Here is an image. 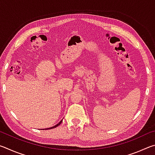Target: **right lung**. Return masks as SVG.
I'll list each match as a JSON object with an SVG mask.
<instances>
[{
    "label": "right lung",
    "instance_id": "obj_1",
    "mask_svg": "<svg viewBox=\"0 0 155 155\" xmlns=\"http://www.w3.org/2000/svg\"><path fill=\"white\" fill-rule=\"evenodd\" d=\"M62 122V120H61V121H60L59 123H58V124H56L55 126H54V127H51V128H46V129L45 130H47V129H51V128H56L57 127H58V126L59 125H60V124H61V123Z\"/></svg>",
    "mask_w": 155,
    "mask_h": 155
}]
</instances>
